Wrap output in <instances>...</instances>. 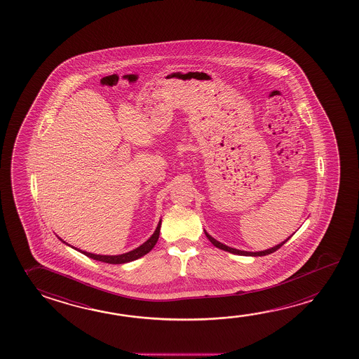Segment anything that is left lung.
Here are the masks:
<instances>
[{"label": "left lung", "instance_id": "obj_1", "mask_svg": "<svg viewBox=\"0 0 359 359\" xmlns=\"http://www.w3.org/2000/svg\"><path fill=\"white\" fill-rule=\"evenodd\" d=\"M204 233H205L206 238L212 241V244L214 247L219 248V249L225 250V252H229V253L236 254V255H245V257H263V255L274 253L276 250H278L279 248L282 247L283 244H285V241H288L289 238H290V236H289L288 239L282 241L280 244H278V245L271 248V249H266V250H262V252H245V250H239V249H236V248H230L228 247V245H225L223 243H220V241H217V239H214L212 236H209L205 230H204Z\"/></svg>", "mask_w": 359, "mask_h": 359}]
</instances>
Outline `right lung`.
I'll use <instances>...</instances> for the list:
<instances>
[{"instance_id": "right-lung-1", "label": "right lung", "mask_w": 359, "mask_h": 359, "mask_svg": "<svg viewBox=\"0 0 359 359\" xmlns=\"http://www.w3.org/2000/svg\"><path fill=\"white\" fill-rule=\"evenodd\" d=\"M160 226H161V219H160L159 224H158L156 229L154 231L153 236H150L144 244H142L140 247L136 248L134 250H131V252L118 254V255H100V254L88 253L85 250H80L77 248L71 247L70 244H67L61 238H59V239L62 241V243H65L66 245H70L71 248L76 249L77 252L83 253V255H86L88 258L95 259V260H99V262H104V263H109V264H123V263H129V262H133V260H136V259L142 258V257L149 253L155 247L156 241L159 239Z\"/></svg>"}]
</instances>
